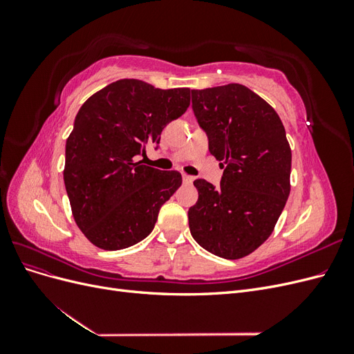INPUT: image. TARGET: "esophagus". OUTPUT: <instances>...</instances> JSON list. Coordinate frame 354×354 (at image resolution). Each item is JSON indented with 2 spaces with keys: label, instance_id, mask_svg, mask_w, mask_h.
Returning a JSON list of instances; mask_svg holds the SVG:
<instances>
[{
  "label": "esophagus",
  "instance_id": "1",
  "mask_svg": "<svg viewBox=\"0 0 354 354\" xmlns=\"http://www.w3.org/2000/svg\"><path fill=\"white\" fill-rule=\"evenodd\" d=\"M194 180H195L194 177H190V176H187V174H183V183H185V185H190Z\"/></svg>",
  "mask_w": 354,
  "mask_h": 354
}]
</instances>
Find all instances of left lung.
Returning a JSON list of instances; mask_svg holds the SVG:
<instances>
[{
    "label": "left lung",
    "mask_w": 354,
    "mask_h": 354,
    "mask_svg": "<svg viewBox=\"0 0 354 354\" xmlns=\"http://www.w3.org/2000/svg\"><path fill=\"white\" fill-rule=\"evenodd\" d=\"M192 106L221 160L220 187L194 181V239L214 255L238 260L270 236L291 192V147L272 106L242 84L192 90Z\"/></svg>",
    "instance_id": "8db88e82"
}]
</instances>
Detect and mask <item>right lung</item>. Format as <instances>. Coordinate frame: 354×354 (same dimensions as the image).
I'll return each mask as SVG.
<instances>
[{
    "label": "right lung",
    "mask_w": 354,
    "mask_h": 354,
    "mask_svg": "<svg viewBox=\"0 0 354 354\" xmlns=\"http://www.w3.org/2000/svg\"><path fill=\"white\" fill-rule=\"evenodd\" d=\"M189 104L190 88L120 80L81 106L66 140L63 178L73 220L97 248L124 250L153 230L181 174L143 165L136 156L147 145L158 146L164 127Z\"/></svg>",
    "instance_id": "add662e5"
}]
</instances>
